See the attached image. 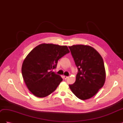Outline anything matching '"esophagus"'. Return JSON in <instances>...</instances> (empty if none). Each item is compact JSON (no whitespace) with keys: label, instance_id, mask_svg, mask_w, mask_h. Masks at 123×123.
<instances>
[{"label":"esophagus","instance_id":"obj_1","mask_svg":"<svg viewBox=\"0 0 123 123\" xmlns=\"http://www.w3.org/2000/svg\"><path fill=\"white\" fill-rule=\"evenodd\" d=\"M64 79L66 80V79H68V76H64Z\"/></svg>","mask_w":123,"mask_h":123}]
</instances>
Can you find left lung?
Instances as JSON below:
<instances>
[{
  "label": "left lung",
  "mask_w": 123,
  "mask_h": 123,
  "mask_svg": "<svg viewBox=\"0 0 123 123\" xmlns=\"http://www.w3.org/2000/svg\"><path fill=\"white\" fill-rule=\"evenodd\" d=\"M78 69L76 80L69 85L77 98L81 100L91 98L105 82L106 71L102 57L93 48L83 44L69 47Z\"/></svg>",
  "instance_id": "8db88e82"
}]
</instances>
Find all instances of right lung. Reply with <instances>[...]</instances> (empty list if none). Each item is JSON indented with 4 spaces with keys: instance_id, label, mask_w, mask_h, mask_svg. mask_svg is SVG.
Wrapping results in <instances>:
<instances>
[{
    "instance_id": "right-lung-1",
    "label": "right lung",
    "mask_w": 123,
    "mask_h": 123,
    "mask_svg": "<svg viewBox=\"0 0 123 123\" xmlns=\"http://www.w3.org/2000/svg\"><path fill=\"white\" fill-rule=\"evenodd\" d=\"M70 52L68 47L52 43H42L34 48L22 65V75L29 91L38 98L54 92L62 80L52 71L59 59Z\"/></svg>"
}]
</instances>
